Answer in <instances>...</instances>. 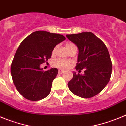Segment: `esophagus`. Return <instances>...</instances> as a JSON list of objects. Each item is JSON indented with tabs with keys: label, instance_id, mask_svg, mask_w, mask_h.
<instances>
[{
	"label": "esophagus",
	"instance_id": "obj_1",
	"mask_svg": "<svg viewBox=\"0 0 126 126\" xmlns=\"http://www.w3.org/2000/svg\"><path fill=\"white\" fill-rule=\"evenodd\" d=\"M58 72H59V74H62L63 73H64V71H63V70L59 69V71H58Z\"/></svg>",
	"mask_w": 126,
	"mask_h": 126
}]
</instances>
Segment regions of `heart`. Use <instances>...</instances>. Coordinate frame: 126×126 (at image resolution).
I'll list each match as a JSON object with an SVG mask.
<instances>
[{
  "label": "heart",
  "instance_id": "obj_1",
  "mask_svg": "<svg viewBox=\"0 0 126 126\" xmlns=\"http://www.w3.org/2000/svg\"><path fill=\"white\" fill-rule=\"evenodd\" d=\"M75 46L74 44L72 43H67L65 44V47H66L67 49L69 50L71 48H72L73 47ZM55 48H54L53 50V53L55 52ZM71 62L70 61H66V60L64 59H58L55 60L53 62V65H55L56 67L59 69H67V67L70 66L71 65Z\"/></svg>",
  "mask_w": 126,
  "mask_h": 126
}]
</instances>
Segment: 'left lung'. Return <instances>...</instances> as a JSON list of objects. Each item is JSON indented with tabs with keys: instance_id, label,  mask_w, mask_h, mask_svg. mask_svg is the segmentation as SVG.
Here are the masks:
<instances>
[{
	"instance_id": "8db88e82",
	"label": "left lung",
	"mask_w": 126,
	"mask_h": 126,
	"mask_svg": "<svg viewBox=\"0 0 126 126\" xmlns=\"http://www.w3.org/2000/svg\"><path fill=\"white\" fill-rule=\"evenodd\" d=\"M67 38L78 48L76 69H84V74L73 73L68 83L70 91L84 98L98 94L106 86L112 74V64L105 43L93 33L83 32L67 34Z\"/></svg>"
}]
</instances>
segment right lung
Returning <instances> with one entry per match:
<instances>
[{
	"label": "right lung",
	"mask_w": 126,
	"mask_h": 126,
	"mask_svg": "<svg viewBox=\"0 0 126 126\" xmlns=\"http://www.w3.org/2000/svg\"><path fill=\"white\" fill-rule=\"evenodd\" d=\"M65 40L62 34L36 31L21 43L11 64V73L16 88L23 97L38 101L49 94L58 70L44 71L40 65L47 62L55 47Z\"/></svg>",
	"instance_id": "right-lung-1"
}]
</instances>
